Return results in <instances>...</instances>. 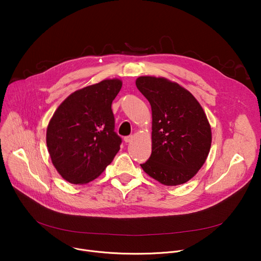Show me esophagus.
Returning a JSON list of instances; mask_svg holds the SVG:
<instances>
[{
  "mask_svg": "<svg viewBox=\"0 0 261 261\" xmlns=\"http://www.w3.org/2000/svg\"><path fill=\"white\" fill-rule=\"evenodd\" d=\"M132 140H133V135L125 136V139H123V141H125V143H130Z\"/></svg>",
  "mask_w": 261,
  "mask_h": 261,
  "instance_id": "esophagus-1",
  "label": "esophagus"
}]
</instances>
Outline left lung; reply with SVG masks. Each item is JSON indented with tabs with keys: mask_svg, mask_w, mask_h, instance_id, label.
<instances>
[{
	"mask_svg": "<svg viewBox=\"0 0 261 261\" xmlns=\"http://www.w3.org/2000/svg\"><path fill=\"white\" fill-rule=\"evenodd\" d=\"M136 87L152 110V152L141 164L160 183H186L203 166L212 145V130L193 94L165 78L139 77Z\"/></svg>",
	"mask_w": 261,
	"mask_h": 261,
	"instance_id": "8db88e82",
	"label": "left lung"
}]
</instances>
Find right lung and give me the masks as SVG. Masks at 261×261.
Here are the masks:
<instances>
[{"label": "right lung", "instance_id": "add662e5", "mask_svg": "<svg viewBox=\"0 0 261 261\" xmlns=\"http://www.w3.org/2000/svg\"><path fill=\"white\" fill-rule=\"evenodd\" d=\"M121 89L107 79L71 94L54 113L46 145L55 168L72 184L96 179L119 151L112 101Z\"/></svg>", "mask_w": 261, "mask_h": 261}]
</instances>
